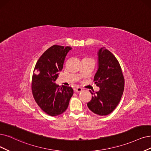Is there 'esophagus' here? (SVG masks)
<instances>
[{
    "label": "esophagus",
    "instance_id": "esophagus-1",
    "mask_svg": "<svg viewBox=\"0 0 151 151\" xmlns=\"http://www.w3.org/2000/svg\"><path fill=\"white\" fill-rule=\"evenodd\" d=\"M75 91L76 92H81L82 91V88H80V87H76L75 88Z\"/></svg>",
    "mask_w": 151,
    "mask_h": 151
}]
</instances>
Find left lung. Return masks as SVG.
<instances>
[{"instance_id":"1","label":"left lung","mask_w":151,"mask_h":151,"mask_svg":"<svg viewBox=\"0 0 151 151\" xmlns=\"http://www.w3.org/2000/svg\"><path fill=\"white\" fill-rule=\"evenodd\" d=\"M94 81L99 90L90 91L92 98L88 103V107L98 115H108L120 101L124 91V79L118 60L104 47L98 51V69Z\"/></svg>"}]
</instances>
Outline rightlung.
Listing matches in <instances>:
<instances>
[{"mask_svg":"<svg viewBox=\"0 0 151 151\" xmlns=\"http://www.w3.org/2000/svg\"><path fill=\"white\" fill-rule=\"evenodd\" d=\"M70 47L53 45L45 52L36 63L32 76V90L37 104L47 114H62L68 106L73 94L71 87L55 83L63 69Z\"/></svg>","mask_w":151,"mask_h":151,"instance_id":"right-lung-1","label":"right lung"}]
</instances>
